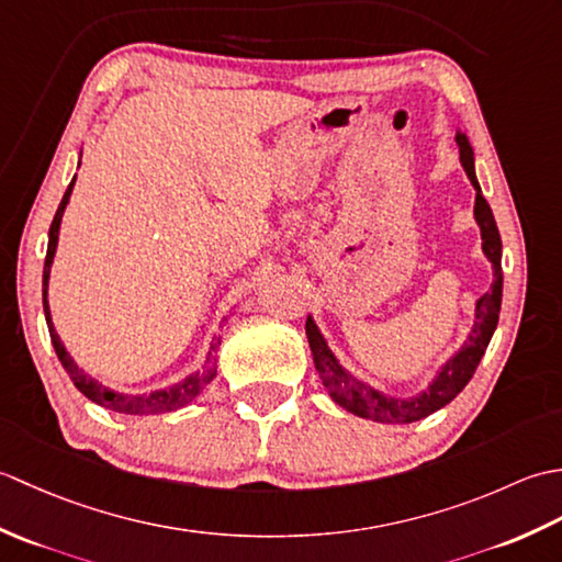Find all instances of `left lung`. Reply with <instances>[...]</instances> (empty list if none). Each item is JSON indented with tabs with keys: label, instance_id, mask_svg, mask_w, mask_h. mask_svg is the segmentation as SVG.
Returning <instances> with one entry per match:
<instances>
[{
	"label": "left lung",
	"instance_id": "8db88e82",
	"mask_svg": "<svg viewBox=\"0 0 562 562\" xmlns=\"http://www.w3.org/2000/svg\"><path fill=\"white\" fill-rule=\"evenodd\" d=\"M457 145H459V161L475 190L473 217L481 229L483 254L493 266V284L491 290L475 300L473 326L461 348L437 369L435 376L427 381L425 389L411 393V396H391V393H384L381 389L367 384L364 379L355 376L350 369H345L336 357V352L330 350L324 333H321V328L316 326L314 316L308 314L306 318L308 348H312L314 364L318 369V376L324 381L326 391L330 393V398L340 405V408H345L357 417H364V420H374L384 425H408V423L423 420V417L437 413L439 408H445V405L457 398L463 391V386L471 381L475 367H479L481 357L487 350V342H491L493 333L497 328L499 306H503V241H499L493 210L483 198L479 178H475L473 147L461 130L457 133Z\"/></svg>",
	"mask_w": 562,
	"mask_h": 562
}]
</instances>
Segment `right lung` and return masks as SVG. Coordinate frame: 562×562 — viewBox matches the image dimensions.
I'll use <instances>...</instances> for the list:
<instances>
[{
  "mask_svg": "<svg viewBox=\"0 0 562 562\" xmlns=\"http://www.w3.org/2000/svg\"><path fill=\"white\" fill-rule=\"evenodd\" d=\"M75 181H77V176L71 178V183L67 186L65 195H63V202H59V207L55 212V220L50 224V234H47V256H45V268H43V312H45L47 330H50L53 348L59 357V362H63L69 379L75 381V386L83 393V396L93 403L103 405V408H109V411L125 413V415H157V413H171V411L183 408V405L193 401L198 393L214 379V374H217V352L222 345L220 336L212 338L210 350L205 355V362H202L200 369L190 372L186 379L176 381V384H171V386L149 391V393H123V391H113L105 384H101L99 379H93L91 374L83 372V369L75 362V357L67 352L63 338L57 336L55 324H53V314H50V304H47V288H50V270H53V260L57 254L59 226H63V214L69 205L71 190H75ZM234 314H236V306H234Z\"/></svg>",
  "mask_w": 562,
  "mask_h": 562,
  "instance_id": "add662e5",
  "label": "right lung"
}]
</instances>
